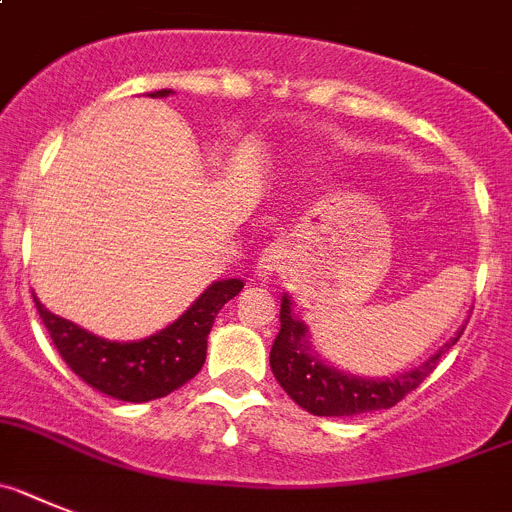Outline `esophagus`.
Here are the masks:
<instances>
[{
    "label": "esophagus",
    "mask_w": 512,
    "mask_h": 512,
    "mask_svg": "<svg viewBox=\"0 0 512 512\" xmlns=\"http://www.w3.org/2000/svg\"><path fill=\"white\" fill-rule=\"evenodd\" d=\"M286 257H288V247L286 242H273L270 247H265L257 260V278L260 281H270L275 273H281L286 268Z\"/></svg>",
    "instance_id": "34e87169"
}]
</instances>
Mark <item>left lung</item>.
Segmentation results:
<instances>
[{"instance_id":"obj_1","label":"left lung","mask_w":512,"mask_h":512,"mask_svg":"<svg viewBox=\"0 0 512 512\" xmlns=\"http://www.w3.org/2000/svg\"><path fill=\"white\" fill-rule=\"evenodd\" d=\"M459 337L461 332L448 342L446 350L456 345ZM446 350H438L422 366L391 376V379H361L353 373H342L314 358L309 348V330L299 317H293L291 299L283 296L281 332L270 348V368L283 391L301 410L317 417H353L363 412L389 410L402 402L435 371L441 353Z\"/></svg>"}]
</instances>
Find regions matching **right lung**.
I'll return each mask as SVG.
<instances>
[{
    "mask_svg": "<svg viewBox=\"0 0 512 512\" xmlns=\"http://www.w3.org/2000/svg\"><path fill=\"white\" fill-rule=\"evenodd\" d=\"M170 92L157 90L149 92V97H167ZM242 288L239 278L216 281L177 322L139 342L102 340L69 319L51 314L35 296L33 301L53 345L79 379L121 402H151L172 394L201 371L213 319Z\"/></svg>",
    "mask_w": 512,
    "mask_h": 512,
    "instance_id": "right-lung-1",
    "label": "right lung"
}]
</instances>
